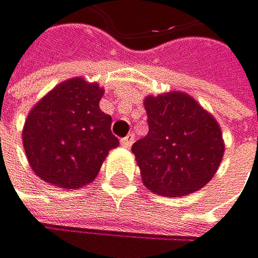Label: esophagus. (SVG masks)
<instances>
[{"label": "esophagus", "mask_w": 258, "mask_h": 258, "mask_svg": "<svg viewBox=\"0 0 258 258\" xmlns=\"http://www.w3.org/2000/svg\"><path fill=\"white\" fill-rule=\"evenodd\" d=\"M120 144H122V147H125V149H130L132 144H133V135H128V136L122 138V140H120Z\"/></svg>", "instance_id": "esophagus-1"}]
</instances>
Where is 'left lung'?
Returning <instances> with one entry per match:
<instances>
[{"label": "left lung", "instance_id": "1", "mask_svg": "<svg viewBox=\"0 0 258 258\" xmlns=\"http://www.w3.org/2000/svg\"><path fill=\"white\" fill-rule=\"evenodd\" d=\"M149 133L132 152L146 188L162 197H185L203 188L224 158L219 122L195 98L168 92L144 98Z\"/></svg>", "mask_w": 258, "mask_h": 258}]
</instances>
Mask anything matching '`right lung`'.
<instances>
[{
  "mask_svg": "<svg viewBox=\"0 0 258 258\" xmlns=\"http://www.w3.org/2000/svg\"><path fill=\"white\" fill-rule=\"evenodd\" d=\"M103 95L98 82L73 77L31 107L22 141L31 169L42 181L81 188L98 176L109 151L118 146L111 115L100 109Z\"/></svg>",
  "mask_w": 258,
  "mask_h": 258,
  "instance_id": "add662e5",
  "label": "right lung"
}]
</instances>
